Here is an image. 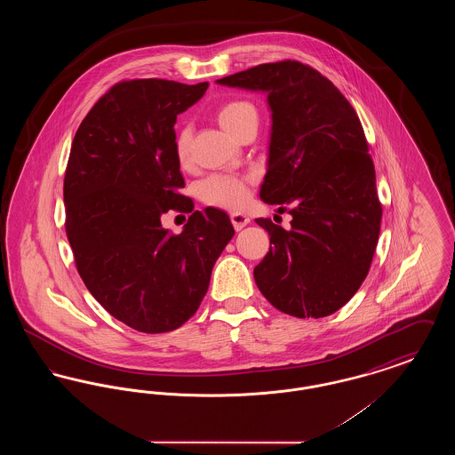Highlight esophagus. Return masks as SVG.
Returning a JSON list of instances; mask_svg holds the SVG:
<instances>
[{
  "label": "esophagus",
  "mask_w": 455,
  "mask_h": 455,
  "mask_svg": "<svg viewBox=\"0 0 455 455\" xmlns=\"http://www.w3.org/2000/svg\"><path fill=\"white\" fill-rule=\"evenodd\" d=\"M230 220H232V225L235 230H242L245 225L251 223V218L247 217L245 213H238V212L230 213Z\"/></svg>",
  "instance_id": "1"
}]
</instances>
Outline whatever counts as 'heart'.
<instances>
[{
    "label": "heart",
    "mask_w": 455,
    "mask_h": 455,
    "mask_svg": "<svg viewBox=\"0 0 455 455\" xmlns=\"http://www.w3.org/2000/svg\"><path fill=\"white\" fill-rule=\"evenodd\" d=\"M218 124L230 136L237 138L238 132L251 123H258V110L245 100H230L217 110ZM175 156L180 164L189 156V131L180 130L175 136ZM201 197L215 206L238 208L247 199V179L235 175H212L199 188Z\"/></svg>",
    "instance_id": "1"
}]
</instances>
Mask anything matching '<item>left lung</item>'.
<instances>
[{
  "label": "left lung",
  "instance_id": "obj_1",
  "mask_svg": "<svg viewBox=\"0 0 455 455\" xmlns=\"http://www.w3.org/2000/svg\"><path fill=\"white\" fill-rule=\"evenodd\" d=\"M217 84L266 95L271 130L259 196L291 215L288 230L256 220L269 234L256 284L288 315H331L367 278L380 232L362 123L338 88L297 61L254 66Z\"/></svg>",
  "mask_w": 455,
  "mask_h": 455
}]
</instances>
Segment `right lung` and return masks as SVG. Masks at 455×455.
<instances>
[{"instance_id": "obj_1", "label": "right lung", "mask_w": 455, "mask_h": 455, "mask_svg": "<svg viewBox=\"0 0 455 455\" xmlns=\"http://www.w3.org/2000/svg\"><path fill=\"white\" fill-rule=\"evenodd\" d=\"M206 88L156 78L117 84L71 143L66 235L78 273L112 317L141 332H169L195 315L235 235L217 208L195 212L179 235L162 225L169 210H195L177 191L184 177L173 124Z\"/></svg>"}]
</instances>
